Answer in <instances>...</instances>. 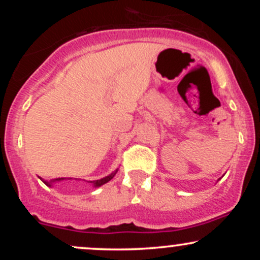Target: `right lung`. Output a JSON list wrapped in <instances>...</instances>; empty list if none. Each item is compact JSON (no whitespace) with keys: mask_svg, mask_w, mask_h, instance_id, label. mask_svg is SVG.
I'll return each instance as SVG.
<instances>
[{"mask_svg":"<svg viewBox=\"0 0 260 260\" xmlns=\"http://www.w3.org/2000/svg\"><path fill=\"white\" fill-rule=\"evenodd\" d=\"M115 174H116V172H115ZM115 174H111L110 176H107V177L101 178V180L90 181V183L94 184L95 187H100V186H103V184H105L106 182H109L110 180H112V177H113V176H115ZM61 180H63V178H56L55 181H61ZM55 181H52V182H55ZM45 184H47V186H51V182H50V183H47V182H45Z\"/></svg>","mask_w":260,"mask_h":260,"instance_id":"add662e5","label":"right lung"}]
</instances>
